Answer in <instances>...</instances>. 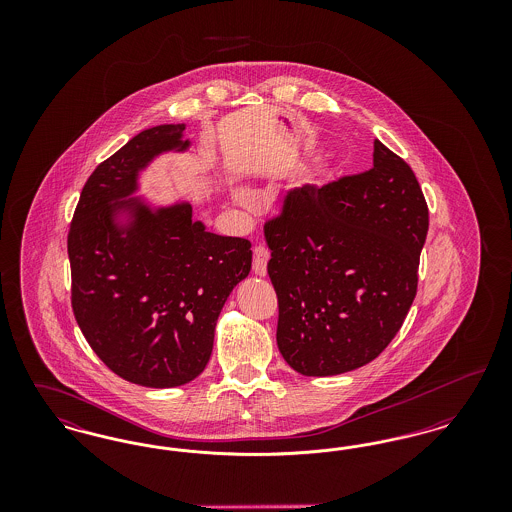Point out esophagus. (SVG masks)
Here are the masks:
<instances>
[{
    "mask_svg": "<svg viewBox=\"0 0 512 512\" xmlns=\"http://www.w3.org/2000/svg\"><path fill=\"white\" fill-rule=\"evenodd\" d=\"M270 259V251L265 245H255L253 249V272L257 276H265L267 274V263Z\"/></svg>",
    "mask_w": 512,
    "mask_h": 512,
    "instance_id": "esophagus-1",
    "label": "esophagus"
}]
</instances>
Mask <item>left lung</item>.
I'll return each instance as SVG.
<instances>
[{"label": "left lung", "mask_w": 512, "mask_h": 512, "mask_svg": "<svg viewBox=\"0 0 512 512\" xmlns=\"http://www.w3.org/2000/svg\"><path fill=\"white\" fill-rule=\"evenodd\" d=\"M370 171L293 188L265 222L276 341L303 376L374 361L413 305L428 205L413 169L374 140Z\"/></svg>", "instance_id": "left-lung-1"}]
</instances>
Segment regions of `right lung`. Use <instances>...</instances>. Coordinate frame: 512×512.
Segmentation results:
<instances>
[{
  "label": "right lung",
  "mask_w": 512,
  "mask_h": 512,
  "mask_svg": "<svg viewBox=\"0 0 512 512\" xmlns=\"http://www.w3.org/2000/svg\"><path fill=\"white\" fill-rule=\"evenodd\" d=\"M186 124L134 136L82 188L67 238L71 303L94 353L132 384L174 388L209 363L230 292L251 270V242L207 232L190 203L151 209L138 172L163 151H184ZM126 214L129 222L116 219Z\"/></svg>",
  "instance_id": "obj_1"
}]
</instances>
